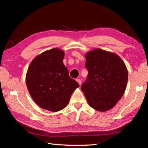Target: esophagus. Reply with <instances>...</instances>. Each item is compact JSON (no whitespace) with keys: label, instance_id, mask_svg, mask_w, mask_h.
Returning a JSON list of instances; mask_svg holds the SVG:
<instances>
[{"label":"esophagus","instance_id":"1","mask_svg":"<svg viewBox=\"0 0 148 148\" xmlns=\"http://www.w3.org/2000/svg\"><path fill=\"white\" fill-rule=\"evenodd\" d=\"M76 81H77V82L78 83H79V85H81V79H76Z\"/></svg>","mask_w":148,"mask_h":148}]
</instances>
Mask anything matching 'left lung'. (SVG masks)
I'll return each mask as SVG.
<instances>
[{
	"label": "left lung",
	"instance_id": "obj_1",
	"mask_svg": "<svg viewBox=\"0 0 148 148\" xmlns=\"http://www.w3.org/2000/svg\"><path fill=\"white\" fill-rule=\"evenodd\" d=\"M86 81L81 85L90 107L100 112L112 109L126 89L128 71L124 62L114 53L99 48L87 52Z\"/></svg>",
	"mask_w": 148,
	"mask_h": 148
}]
</instances>
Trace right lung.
<instances>
[{
  "label": "right lung",
  "instance_id": "right-lung-1",
  "mask_svg": "<svg viewBox=\"0 0 148 148\" xmlns=\"http://www.w3.org/2000/svg\"><path fill=\"white\" fill-rule=\"evenodd\" d=\"M64 51L53 48L40 53L31 62L26 84L34 101L40 108L56 112L68 105L72 93L79 86L69 76L63 60Z\"/></svg>",
  "mask_w": 148,
  "mask_h": 148
}]
</instances>
